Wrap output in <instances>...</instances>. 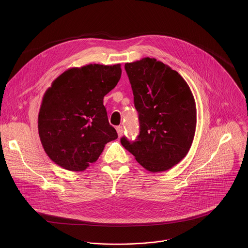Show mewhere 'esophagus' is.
<instances>
[{
  "mask_svg": "<svg viewBox=\"0 0 248 248\" xmlns=\"http://www.w3.org/2000/svg\"><path fill=\"white\" fill-rule=\"evenodd\" d=\"M116 132H117L118 137L121 138L122 135H123V128H122V126H117V127H116Z\"/></svg>",
  "mask_w": 248,
  "mask_h": 248,
  "instance_id": "obj_1",
  "label": "esophagus"
}]
</instances>
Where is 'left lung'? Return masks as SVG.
<instances>
[{
    "label": "left lung",
    "instance_id": "obj_1",
    "mask_svg": "<svg viewBox=\"0 0 248 248\" xmlns=\"http://www.w3.org/2000/svg\"><path fill=\"white\" fill-rule=\"evenodd\" d=\"M140 132L122 146L152 173L171 169L187 155L194 140L197 108L190 87L177 71L155 58L126 63Z\"/></svg>",
    "mask_w": 248,
    "mask_h": 248
}]
</instances>
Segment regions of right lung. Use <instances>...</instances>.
Listing matches in <instances>:
<instances>
[{"label": "right lung", "mask_w": 248, "mask_h": 248, "mask_svg": "<svg viewBox=\"0 0 248 248\" xmlns=\"http://www.w3.org/2000/svg\"><path fill=\"white\" fill-rule=\"evenodd\" d=\"M121 72L120 64L71 68L46 91L38 132L46 154L55 164L69 171H84L98 159L108 142L117 139L103 99Z\"/></svg>", "instance_id": "add662e5"}]
</instances>
